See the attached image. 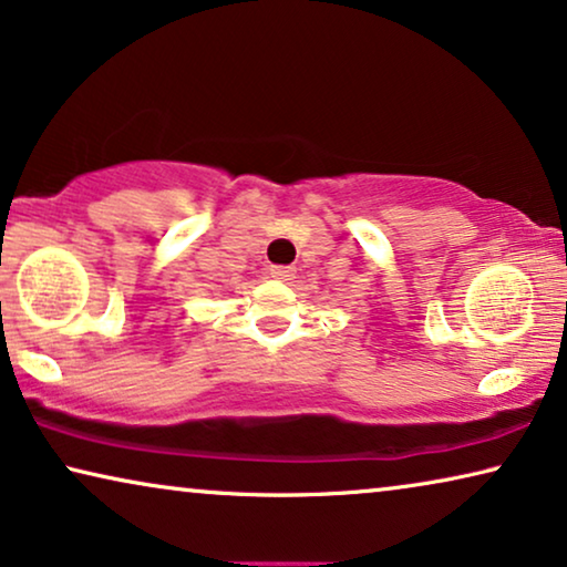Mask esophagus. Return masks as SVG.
<instances>
[{
    "label": "esophagus",
    "mask_w": 567,
    "mask_h": 567,
    "mask_svg": "<svg viewBox=\"0 0 567 567\" xmlns=\"http://www.w3.org/2000/svg\"><path fill=\"white\" fill-rule=\"evenodd\" d=\"M269 275H272L275 280H292V275H295V267H287V265H280V267H269Z\"/></svg>",
    "instance_id": "esophagus-1"
}]
</instances>
